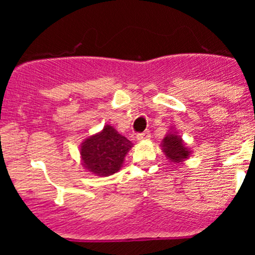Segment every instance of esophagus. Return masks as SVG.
<instances>
[{
	"mask_svg": "<svg viewBox=\"0 0 255 255\" xmlns=\"http://www.w3.org/2000/svg\"><path fill=\"white\" fill-rule=\"evenodd\" d=\"M151 137V134L150 131L146 130V131H142V133L137 134L136 135V139L139 140V141H145V140H148Z\"/></svg>",
	"mask_w": 255,
	"mask_h": 255,
	"instance_id": "obj_1",
	"label": "esophagus"
}]
</instances>
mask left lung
<instances>
[{"label":"left lung","mask_w":255,"mask_h":255,"mask_svg":"<svg viewBox=\"0 0 255 255\" xmlns=\"http://www.w3.org/2000/svg\"><path fill=\"white\" fill-rule=\"evenodd\" d=\"M160 147L164 152L165 157L172 164H181L184 160L188 159L192 153L191 148L187 147L186 142L178 135V131L175 128H170V130L166 133Z\"/></svg>","instance_id":"left-lung-1"}]
</instances>
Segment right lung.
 Here are the masks:
<instances>
[{
	"mask_svg": "<svg viewBox=\"0 0 255 255\" xmlns=\"http://www.w3.org/2000/svg\"><path fill=\"white\" fill-rule=\"evenodd\" d=\"M133 144L113 126L105 125L99 133L84 140L80 145L83 166L97 176H110L121 169L126 154Z\"/></svg>",
	"mask_w": 255,
	"mask_h": 255,
	"instance_id": "right-lung-1",
	"label": "right lung"
}]
</instances>
